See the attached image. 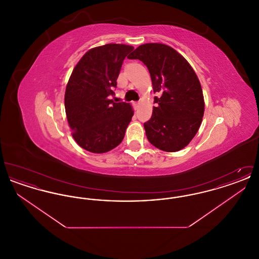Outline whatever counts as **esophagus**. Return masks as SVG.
<instances>
[{
	"label": "esophagus",
	"instance_id": "obj_1",
	"mask_svg": "<svg viewBox=\"0 0 259 259\" xmlns=\"http://www.w3.org/2000/svg\"><path fill=\"white\" fill-rule=\"evenodd\" d=\"M139 105H140V103H138V102H137V103H134V104H133V106H134L135 110H137V109L139 108Z\"/></svg>",
	"mask_w": 259,
	"mask_h": 259
}]
</instances>
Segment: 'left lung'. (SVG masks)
<instances>
[{"label": "left lung", "instance_id": "left-lung-1", "mask_svg": "<svg viewBox=\"0 0 259 259\" xmlns=\"http://www.w3.org/2000/svg\"><path fill=\"white\" fill-rule=\"evenodd\" d=\"M129 59L148 67L154 97L151 118L144 123L149 143L167 152L185 148L196 135L204 115L202 87L185 57L169 46L145 44Z\"/></svg>", "mask_w": 259, "mask_h": 259}]
</instances>
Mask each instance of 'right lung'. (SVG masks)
I'll return each instance as SVG.
<instances>
[{
    "mask_svg": "<svg viewBox=\"0 0 259 259\" xmlns=\"http://www.w3.org/2000/svg\"><path fill=\"white\" fill-rule=\"evenodd\" d=\"M131 46L108 44L88 50L75 65L65 92V110L72 136L87 151L104 153L123 140L134 111L113 103L116 79Z\"/></svg>",
    "mask_w": 259,
    "mask_h": 259,
    "instance_id": "add662e5",
    "label": "right lung"
}]
</instances>
